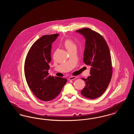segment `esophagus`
Masks as SVG:
<instances>
[{"instance_id": "obj_1", "label": "esophagus", "mask_w": 134, "mask_h": 134, "mask_svg": "<svg viewBox=\"0 0 134 134\" xmlns=\"http://www.w3.org/2000/svg\"><path fill=\"white\" fill-rule=\"evenodd\" d=\"M76 78H77V77L76 76H71L69 78V80H74V79H75Z\"/></svg>"}]
</instances>
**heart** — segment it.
I'll list each match as a JSON object with an SVG mask.
<instances>
[{
  "mask_svg": "<svg viewBox=\"0 0 134 134\" xmlns=\"http://www.w3.org/2000/svg\"><path fill=\"white\" fill-rule=\"evenodd\" d=\"M64 45L65 47L69 52L73 49H76V45H75L73 41L69 38H67L64 41Z\"/></svg>",
  "mask_w": 134,
  "mask_h": 134,
  "instance_id": "obj_1",
  "label": "heart"
}]
</instances>
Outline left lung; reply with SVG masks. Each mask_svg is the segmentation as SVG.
Returning <instances> with one entry per match:
<instances>
[{"label": "left lung", "instance_id": "left-lung-1", "mask_svg": "<svg viewBox=\"0 0 134 134\" xmlns=\"http://www.w3.org/2000/svg\"><path fill=\"white\" fill-rule=\"evenodd\" d=\"M76 32L85 38L83 62L90 65V76L82 79L86 85L81 94L86 98L96 99L104 92L110 81L113 67L108 45L99 33L89 28H83Z\"/></svg>", "mask_w": 134, "mask_h": 134}]
</instances>
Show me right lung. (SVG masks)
Segmentation results:
<instances>
[{
    "label": "right lung",
    "mask_w": 134,
    "mask_h": 134,
    "mask_svg": "<svg viewBox=\"0 0 134 134\" xmlns=\"http://www.w3.org/2000/svg\"><path fill=\"white\" fill-rule=\"evenodd\" d=\"M59 35H47L41 37L32 45L25 63V75L29 88L37 97L43 101L54 99L60 93L67 79L49 75L52 43Z\"/></svg>",
    "instance_id": "right-lung-1"
}]
</instances>
